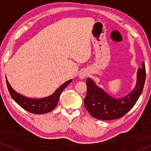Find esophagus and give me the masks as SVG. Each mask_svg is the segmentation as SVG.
Segmentation results:
<instances>
[{"label": "esophagus", "instance_id": "34e87169", "mask_svg": "<svg viewBox=\"0 0 151 151\" xmlns=\"http://www.w3.org/2000/svg\"><path fill=\"white\" fill-rule=\"evenodd\" d=\"M88 75V73L87 72H86V71H82L81 73H80V75H79V77L80 78H82V79H83V78H84L86 77V76Z\"/></svg>", "mask_w": 151, "mask_h": 151}]
</instances>
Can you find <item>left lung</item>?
<instances>
[{
    "instance_id": "left-lung-1",
    "label": "left lung",
    "mask_w": 151,
    "mask_h": 151,
    "mask_svg": "<svg viewBox=\"0 0 151 151\" xmlns=\"http://www.w3.org/2000/svg\"><path fill=\"white\" fill-rule=\"evenodd\" d=\"M146 80L144 62L138 68L135 87L127 96L115 98L88 78L86 80L87 93L84 100V106L92 117L102 120H111L123 117L133 108L141 96Z\"/></svg>"
}]
</instances>
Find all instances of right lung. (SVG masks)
Listing matches in <instances>:
<instances>
[{
    "label": "right lung",
    "mask_w": 151,
    "mask_h": 151,
    "mask_svg": "<svg viewBox=\"0 0 151 151\" xmlns=\"http://www.w3.org/2000/svg\"><path fill=\"white\" fill-rule=\"evenodd\" d=\"M71 82L72 80H69L65 82L51 96L43 98L34 99L27 98L16 92L12 87L6 78V83H7L8 91L13 100L24 110L34 114L46 113L50 112L53 109H55L58 102L62 92Z\"/></svg>",
    "instance_id": "right-lung-1"
}]
</instances>
